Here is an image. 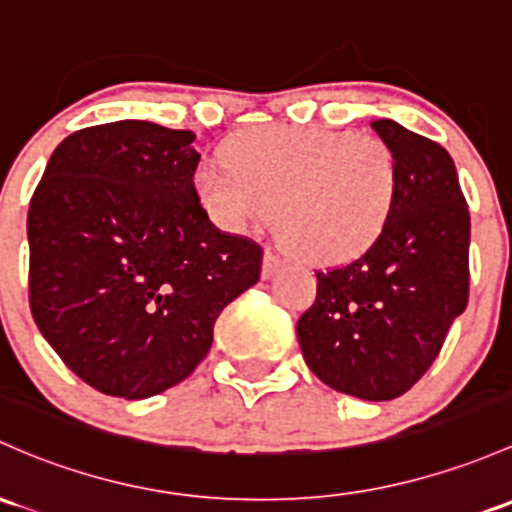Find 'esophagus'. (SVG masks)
Instances as JSON below:
<instances>
[{"instance_id": "34e87169", "label": "esophagus", "mask_w": 512, "mask_h": 512, "mask_svg": "<svg viewBox=\"0 0 512 512\" xmlns=\"http://www.w3.org/2000/svg\"><path fill=\"white\" fill-rule=\"evenodd\" d=\"M279 267H282V260H279L272 250H265V260H262V277L270 279Z\"/></svg>"}]
</instances>
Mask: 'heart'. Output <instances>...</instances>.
<instances>
[{
	"label": "heart",
	"mask_w": 512,
	"mask_h": 512,
	"mask_svg": "<svg viewBox=\"0 0 512 512\" xmlns=\"http://www.w3.org/2000/svg\"><path fill=\"white\" fill-rule=\"evenodd\" d=\"M223 164L196 171V191L233 233L265 225L301 260L338 265L383 235L400 193V164L375 134L252 127L233 134Z\"/></svg>",
	"instance_id": "1"
}]
</instances>
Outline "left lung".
I'll return each mask as SVG.
<instances>
[{"label":"left lung","mask_w":512,"mask_h":512,"mask_svg":"<svg viewBox=\"0 0 512 512\" xmlns=\"http://www.w3.org/2000/svg\"><path fill=\"white\" fill-rule=\"evenodd\" d=\"M370 125L400 164L395 211L358 260L316 272V301L297 338L321 383L385 402L427 373L464 314L471 218L444 147L387 117Z\"/></svg>","instance_id":"obj_1"}]
</instances>
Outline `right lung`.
Segmentation results:
<instances>
[{"instance_id":"right-lung-1","label":"right lung","mask_w":512,"mask_h":512,"mask_svg":"<svg viewBox=\"0 0 512 512\" xmlns=\"http://www.w3.org/2000/svg\"><path fill=\"white\" fill-rule=\"evenodd\" d=\"M196 134L147 120L85 127L29 206V304L83 383L144 400L206 358L220 311L257 284L262 247L198 203Z\"/></svg>"}]
</instances>
